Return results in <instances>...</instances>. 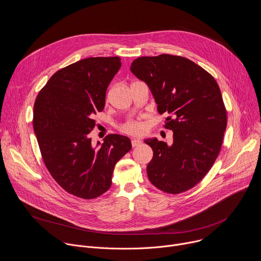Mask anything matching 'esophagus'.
Here are the masks:
<instances>
[{
	"instance_id": "esophagus-1",
	"label": "esophagus",
	"mask_w": 261,
	"mask_h": 261,
	"mask_svg": "<svg viewBox=\"0 0 261 261\" xmlns=\"http://www.w3.org/2000/svg\"><path fill=\"white\" fill-rule=\"evenodd\" d=\"M141 143H142V141H141L140 139H132V140H131V144H132L133 147H136V146L140 145Z\"/></svg>"
}]
</instances>
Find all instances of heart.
Segmentation results:
<instances>
[{
  "instance_id": "b5f03b06",
  "label": "heart",
  "mask_w": 261,
  "mask_h": 261,
  "mask_svg": "<svg viewBox=\"0 0 261 261\" xmlns=\"http://www.w3.org/2000/svg\"><path fill=\"white\" fill-rule=\"evenodd\" d=\"M119 129L121 132L126 134L141 135L145 131V126L140 119H136V120H129L123 123L122 125H120Z\"/></svg>"
}]
</instances>
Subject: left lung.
Listing matches in <instances>:
<instances>
[{
  "label": "left lung",
  "instance_id": "left-lung-1",
  "mask_svg": "<svg viewBox=\"0 0 261 261\" xmlns=\"http://www.w3.org/2000/svg\"><path fill=\"white\" fill-rule=\"evenodd\" d=\"M131 71L145 82L164 127L173 131V144L146 139L153 155L146 172L160 191L176 195L197 186L221 149L227 125L226 109L215 79L194 61L161 54L136 58Z\"/></svg>",
  "mask_w": 261,
  "mask_h": 261
}]
</instances>
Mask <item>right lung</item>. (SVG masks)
I'll return each mask as SVG.
<instances>
[{
  "instance_id": "1",
  "label": "right lung",
  "mask_w": 261,
  "mask_h": 261,
  "mask_svg": "<svg viewBox=\"0 0 261 261\" xmlns=\"http://www.w3.org/2000/svg\"><path fill=\"white\" fill-rule=\"evenodd\" d=\"M120 67L118 56L76 61L57 70L35 101L33 126L44 164L65 192L81 199L105 194L116 164L132 147L128 137L118 134L106 136L98 147L89 138Z\"/></svg>"
}]
</instances>
